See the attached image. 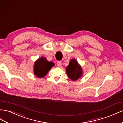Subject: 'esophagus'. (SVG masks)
I'll list each match as a JSON object with an SVG mask.
<instances>
[{"label": "esophagus", "mask_w": 123, "mask_h": 123, "mask_svg": "<svg viewBox=\"0 0 123 123\" xmlns=\"http://www.w3.org/2000/svg\"><path fill=\"white\" fill-rule=\"evenodd\" d=\"M57 65L58 67H60L62 65V62L61 61H58L57 62Z\"/></svg>", "instance_id": "1"}]
</instances>
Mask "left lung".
Segmentation results:
<instances>
[{
  "mask_svg": "<svg viewBox=\"0 0 123 123\" xmlns=\"http://www.w3.org/2000/svg\"><path fill=\"white\" fill-rule=\"evenodd\" d=\"M66 72L69 78L72 81H76L82 74L81 67L75 59H71L66 68Z\"/></svg>",
  "mask_w": 123,
  "mask_h": 123,
  "instance_id": "left-lung-1",
  "label": "left lung"
}]
</instances>
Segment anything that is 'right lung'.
<instances>
[{"label":"right lung","mask_w":123,"mask_h":123,"mask_svg":"<svg viewBox=\"0 0 123 123\" xmlns=\"http://www.w3.org/2000/svg\"><path fill=\"white\" fill-rule=\"evenodd\" d=\"M53 66V62H49L42 57L35 62L34 74L38 78L44 77Z\"/></svg>","instance_id":"1"}]
</instances>
